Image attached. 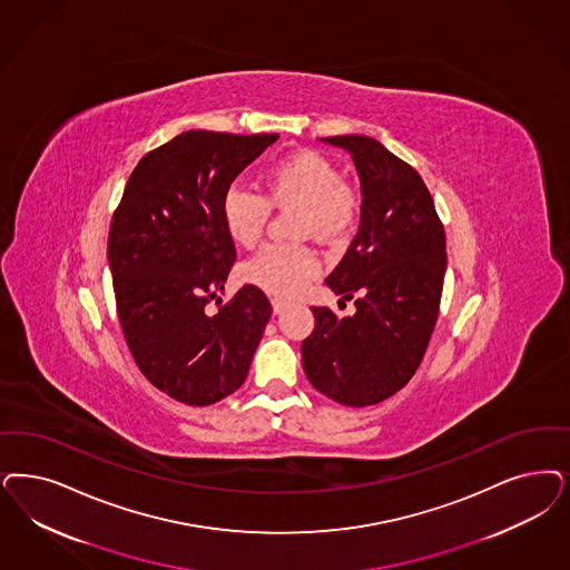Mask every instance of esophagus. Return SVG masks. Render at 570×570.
I'll return each mask as SVG.
<instances>
[{
    "label": "esophagus",
    "instance_id": "esophagus-1",
    "mask_svg": "<svg viewBox=\"0 0 570 570\" xmlns=\"http://www.w3.org/2000/svg\"><path fill=\"white\" fill-rule=\"evenodd\" d=\"M272 307H274V314H282V312L288 307V303H286L284 298H277V296H274V298H272Z\"/></svg>",
    "mask_w": 570,
    "mask_h": 570
}]
</instances>
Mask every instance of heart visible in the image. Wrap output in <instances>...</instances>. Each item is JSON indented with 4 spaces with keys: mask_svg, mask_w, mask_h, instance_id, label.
Returning <instances> with one entry per match:
<instances>
[{
    "mask_svg": "<svg viewBox=\"0 0 570 570\" xmlns=\"http://www.w3.org/2000/svg\"><path fill=\"white\" fill-rule=\"evenodd\" d=\"M272 208H295V236L336 244L354 232L362 191L338 175L331 157L301 149L279 157L263 175V194L232 185L220 197V220L236 244L253 248ZM320 274V256L307 242L269 244L242 267V279L275 296H295Z\"/></svg>",
    "mask_w": 570,
    "mask_h": 570,
    "instance_id": "heart-1",
    "label": "heart"
}]
</instances>
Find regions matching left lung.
Listing matches in <instances>:
<instances>
[{"instance_id":"8db88e82","label":"left lung","mask_w":570,"mask_h":570,"mask_svg":"<svg viewBox=\"0 0 570 570\" xmlns=\"http://www.w3.org/2000/svg\"><path fill=\"white\" fill-rule=\"evenodd\" d=\"M347 149L362 180L354 242L326 284L355 314L312 307L303 368L315 390L343 406H371L416 373L440 314L446 236L433 197L411 164L362 135L324 138Z\"/></svg>"}]
</instances>
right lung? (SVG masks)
Returning <instances> with one entry per match:
<instances>
[{"instance_id": "right-lung-1", "label": "right lung", "mask_w": 570, "mask_h": 570, "mask_svg": "<svg viewBox=\"0 0 570 570\" xmlns=\"http://www.w3.org/2000/svg\"><path fill=\"white\" fill-rule=\"evenodd\" d=\"M275 140L187 130L138 161L111 218L107 256L128 350L145 379L183 404L236 392L272 317L250 284L215 315L206 305L236 263L220 197Z\"/></svg>"}]
</instances>
